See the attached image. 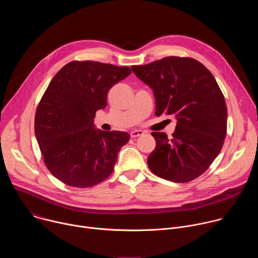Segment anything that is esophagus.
Returning <instances> with one entry per match:
<instances>
[{
    "label": "esophagus",
    "instance_id": "esophagus-1",
    "mask_svg": "<svg viewBox=\"0 0 258 258\" xmlns=\"http://www.w3.org/2000/svg\"><path fill=\"white\" fill-rule=\"evenodd\" d=\"M143 134H144L143 131H141V130H135V131H132V132H131V137H132V138H137V137L142 136Z\"/></svg>",
    "mask_w": 258,
    "mask_h": 258
}]
</instances>
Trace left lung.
Returning a JSON list of instances; mask_svg holds the SVG:
<instances>
[{"label": "left lung", "mask_w": 258, "mask_h": 258, "mask_svg": "<svg viewBox=\"0 0 258 258\" xmlns=\"http://www.w3.org/2000/svg\"><path fill=\"white\" fill-rule=\"evenodd\" d=\"M136 77L153 90L155 115H173L170 139L153 132L151 171L167 180L187 182L201 175L217 157L227 134L228 109L211 72L193 58L165 57L132 66Z\"/></svg>", "instance_id": "left-lung-1"}]
</instances>
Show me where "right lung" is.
<instances>
[{"label": "right lung", "instance_id": "1", "mask_svg": "<svg viewBox=\"0 0 258 258\" xmlns=\"http://www.w3.org/2000/svg\"><path fill=\"white\" fill-rule=\"evenodd\" d=\"M132 73L95 61H72L49 84L34 117V133L51 173L71 187L88 188L114 169L125 132L96 128L95 114L107 106V94Z\"/></svg>", "mask_w": 258, "mask_h": 258}]
</instances>
